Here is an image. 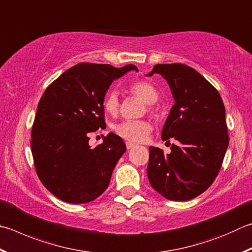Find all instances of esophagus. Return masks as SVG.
Instances as JSON below:
<instances>
[{"instance_id":"1","label":"esophagus","mask_w":252,"mask_h":252,"mask_svg":"<svg viewBox=\"0 0 252 252\" xmlns=\"http://www.w3.org/2000/svg\"><path fill=\"white\" fill-rule=\"evenodd\" d=\"M126 149H127V150L135 148V144H134V143H132V142H126Z\"/></svg>"}]
</instances>
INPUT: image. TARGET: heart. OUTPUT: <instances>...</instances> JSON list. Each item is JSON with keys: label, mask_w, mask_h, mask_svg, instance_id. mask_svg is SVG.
<instances>
[{"label": "heart", "mask_w": 252, "mask_h": 252, "mask_svg": "<svg viewBox=\"0 0 252 252\" xmlns=\"http://www.w3.org/2000/svg\"><path fill=\"white\" fill-rule=\"evenodd\" d=\"M130 91L148 104L154 103L158 98L157 88L146 81L135 82L130 87ZM103 108L112 116L118 113L120 108V100L117 91H111L107 94L103 101ZM151 131H152V125L148 120H126L114 126V132L119 136L135 143H140L148 139Z\"/></svg>", "instance_id": "heart-1"}]
</instances>
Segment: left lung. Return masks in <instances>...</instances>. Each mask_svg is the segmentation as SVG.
Masks as SVG:
<instances>
[{"label":"left lung","mask_w":252,"mask_h":252,"mask_svg":"<svg viewBox=\"0 0 252 252\" xmlns=\"http://www.w3.org/2000/svg\"><path fill=\"white\" fill-rule=\"evenodd\" d=\"M153 74L167 81L175 100L162 140L180 144H172L168 154L150 146V184L170 200L195 198L213 184L229 144L225 106L216 88L189 66L158 63L146 76Z\"/></svg>","instance_id":"8db88e82"}]
</instances>
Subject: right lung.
<instances>
[{
  "label": "right lung",
  "mask_w": 252,
  "mask_h": 252,
  "mask_svg": "<svg viewBox=\"0 0 252 252\" xmlns=\"http://www.w3.org/2000/svg\"><path fill=\"white\" fill-rule=\"evenodd\" d=\"M136 70L134 65L81 63L50 84L37 106L31 148L43 185L71 204L94 200L108 189L126 144L110 132L94 148L89 135L104 123L103 100L112 81Z\"/></svg>",
  "instance_id": "1"
}]
</instances>
